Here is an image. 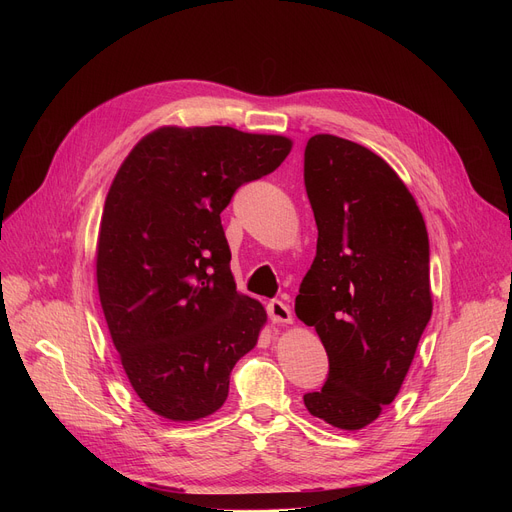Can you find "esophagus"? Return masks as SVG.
<instances>
[{
  "instance_id": "obj_1",
  "label": "esophagus",
  "mask_w": 512,
  "mask_h": 512,
  "mask_svg": "<svg viewBox=\"0 0 512 512\" xmlns=\"http://www.w3.org/2000/svg\"><path fill=\"white\" fill-rule=\"evenodd\" d=\"M267 313H270V319L274 324H292V311L288 305H284L282 301H272L267 305Z\"/></svg>"
}]
</instances>
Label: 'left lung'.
<instances>
[{"label":"left lung","instance_id":"8db88e82","mask_svg":"<svg viewBox=\"0 0 512 512\" xmlns=\"http://www.w3.org/2000/svg\"><path fill=\"white\" fill-rule=\"evenodd\" d=\"M305 186L317 255L294 301L324 344L330 373L307 411L357 432L396 398L432 317L429 240L407 184L367 147L315 134Z\"/></svg>","mask_w":512,"mask_h":512}]
</instances>
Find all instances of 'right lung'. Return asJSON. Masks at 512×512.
I'll return each instance as SVG.
<instances>
[{"mask_svg": "<svg viewBox=\"0 0 512 512\" xmlns=\"http://www.w3.org/2000/svg\"><path fill=\"white\" fill-rule=\"evenodd\" d=\"M290 149L282 134L161 126L112 180L95 251L99 301L132 390L159 417L213 415L259 340L267 313L236 290L220 213Z\"/></svg>", "mask_w": 512, "mask_h": 512, "instance_id": "add662e5", "label": "right lung"}]
</instances>
